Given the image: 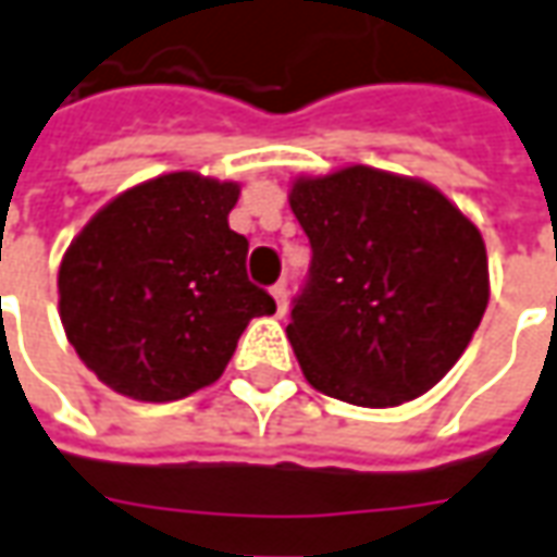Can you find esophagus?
<instances>
[{"instance_id":"esophagus-1","label":"esophagus","mask_w":557,"mask_h":557,"mask_svg":"<svg viewBox=\"0 0 557 557\" xmlns=\"http://www.w3.org/2000/svg\"><path fill=\"white\" fill-rule=\"evenodd\" d=\"M271 295H274V301H277V313H283V310H286V295H289L286 283H283V280L274 283V286H271Z\"/></svg>"}]
</instances>
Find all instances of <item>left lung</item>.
Wrapping results in <instances>:
<instances>
[{
	"mask_svg": "<svg viewBox=\"0 0 557 557\" xmlns=\"http://www.w3.org/2000/svg\"><path fill=\"white\" fill-rule=\"evenodd\" d=\"M310 268L286 325L307 383L395 407L441 383L488 305L476 225L434 186L352 165L295 181Z\"/></svg>",
	"mask_w": 557,
	"mask_h": 557,
	"instance_id": "obj_1",
	"label": "left lung"
}]
</instances>
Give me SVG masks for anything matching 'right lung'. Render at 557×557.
<instances>
[{
    "instance_id": "right-lung-1",
    "label": "right lung",
    "mask_w": 557,
    "mask_h": 557,
    "mask_svg": "<svg viewBox=\"0 0 557 557\" xmlns=\"http://www.w3.org/2000/svg\"><path fill=\"white\" fill-rule=\"evenodd\" d=\"M238 186L193 171L132 186L60 265V317L81 361L120 395L177 400L220 380L252 317L277 305L228 228Z\"/></svg>"
}]
</instances>
